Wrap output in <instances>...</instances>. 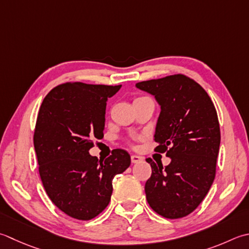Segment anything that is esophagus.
I'll list each match as a JSON object with an SVG mask.
<instances>
[{
  "mask_svg": "<svg viewBox=\"0 0 249 249\" xmlns=\"http://www.w3.org/2000/svg\"><path fill=\"white\" fill-rule=\"evenodd\" d=\"M130 158H131V162H133V163H138V162H141V160H142V158L139 157V155H136V154H133Z\"/></svg>",
  "mask_w": 249,
  "mask_h": 249,
  "instance_id": "esophagus-1",
  "label": "esophagus"
}]
</instances>
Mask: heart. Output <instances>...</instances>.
<instances>
[{
  "label": "heart",
  "mask_w": 249,
  "mask_h": 249,
  "mask_svg": "<svg viewBox=\"0 0 249 249\" xmlns=\"http://www.w3.org/2000/svg\"><path fill=\"white\" fill-rule=\"evenodd\" d=\"M140 98H143V97H139V98H136L135 100H137V99H140Z\"/></svg>",
  "instance_id": "heart-1"
}]
</instances>
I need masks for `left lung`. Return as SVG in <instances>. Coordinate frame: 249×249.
I'll return each instance as SVG.
<instances>
[{"instance_id": "1", "label": "left lung", "mask_w": 249, "mask_h": 249, "mask_svg": "<svg viewBox=\"0 0 249 249\" xmlns=\"http://www.w3.org/2000/svg\"><path fill=\"white\" fill-rule=\"evenodd\" d=\"M160 106L154 150L172 162L163 167L145 160L152 175L144 186L150 207L168 219L188 216L202 203L213 182L220 147V127L211 97L194 80L174 74L139 82Z\"/></svg>"}]
</instances>
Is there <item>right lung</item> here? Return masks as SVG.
Here are the masks:
<instances>
[{
  "label": "right lung",
  "mask_w": 249,
  "mask_h": 249,
  "mask_svg": "<svg viewBox=\"0 0 249 249\" xmlns=\"http://www.w3.org/2000/svg\"><path fill=\"white\" fill-rule=\"evenodd\" d=\"M121 86L65 83L48 92L38 111L33 143L44 189L61 212L79 220L108 206L112 180L130 165L122 149L106 160L89 154L94 140L104 138L107 100Z\"/></svg>",
  "instance_id": "obj_1"
}]
</instances>
